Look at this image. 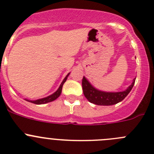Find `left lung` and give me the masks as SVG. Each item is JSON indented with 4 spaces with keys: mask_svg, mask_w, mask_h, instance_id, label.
Here are the masks:
<instances>
[{
    "mask_svg": "<svg viewBox=\"0 0 154 154\" xmlns=\"http://www.w3.org/2000/svg\"><path fill=\"white\" fill-rule=\"evenodd\" d=\"M136 78L133 80L131 85L126 90L119 92H107L97 89L90 83L89 81L83 77L82 80V90L85 98L90 102L98 106H112L122 101L131 91Z\"/></svg>",
    "mask_w": 154,
    "mask_h": 154,
    "instance_id": "8db88e82",
    "label": "left lung"
}]
</instances>
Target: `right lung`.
Here are the masks:
<instances>
[{
    "label": "right lung",
    "mask_w": 154,
    "mask_h": 154,
    "mask_svg": "<svg viewBox=\"0 0 154 154\" xmlns=\"http://www.w3.org/2000/svg\"><path fill=\"white\" fill-rule=\"evenodd\" d=\"M69 74H70V73H69V74L66 76V77L63 79V82H61L60 85V87L58 88V89L54 93H53L52 94L49 95V96L46 97L38 99V100H26H26H27V101L30 102V103H35V104H37V105L46 104V103H50V102L54 101V100H55L57 98L59 97L60 95L61 92H62L63 85L64 82L66 81V80H67V78H68V77H69Z\"/></svg>",
    "instance_id": "1"
}]
</instances>
